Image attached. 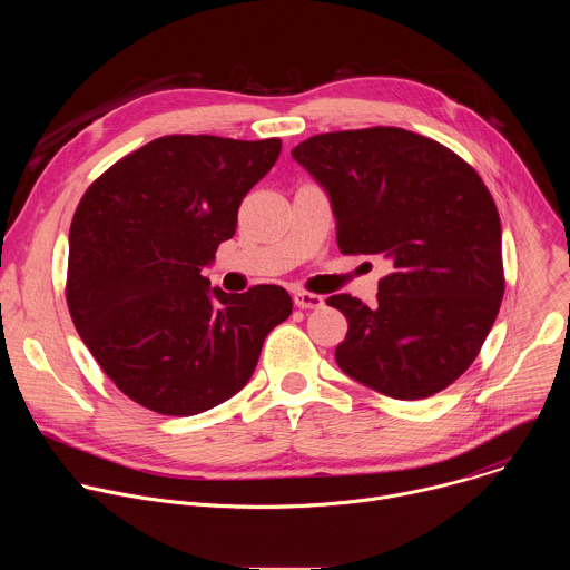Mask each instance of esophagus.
I'll use <instances>...</instances> for the list:
<instances>
[{
	"instance_id": "obj_1",
	"label": "esophagus",
	"mask_w": 570,
	"mask_h": 570,
	"mask_svg": "<svg viewBox=\"0 0 570 570\" xmlns=\"http://www.w3.org/2000/svg\"><path fill=\"white\" fill-rule=\"evenodd\" d=\"M293 302L299 308H320L324 304L322 295H315V293H308V291H295Z\"/></svg>"
}]
</instances>
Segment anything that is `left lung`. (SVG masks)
<instances>
[{
    "label": "left lung",
    "mask_w": 570,
    "mask_h": 570,
    "mask_svg": "<svg viewBox=\"0 0 570 570\" xmlns=\"http://www.w3.org/2000/svg\"><path fill=\"white\" fill-rule=\"evenodd\" d=\"M330 194L343 255H381L376 304L347 293L338 367L392 399H426L475 361L505 293L501 218L475 169L440 141L374 126L291 153Z\"/></svg>",
    "instance_id": "obj_1"
}]
</instances>
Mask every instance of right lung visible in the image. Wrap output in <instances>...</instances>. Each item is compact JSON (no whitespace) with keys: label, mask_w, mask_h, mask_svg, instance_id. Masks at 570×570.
Masks as SVG:
<instances>
[{"label":"right lung","mask_w":570,"mask_h":570,"mask_svg":"<svg viewBox=\"0 0 570 570\" xmlns=\"http://www.w3.org/2000/svg\"><path fill=\"white\" fill-rule=\"evenodd\" d=\"M279 150V137H157L80 198L69 227V315L108 379L144 409L189 417L227 401L291 315L282 286L232 295L200 275Z\"/></svg>","instance_id":"right-lung-1"}]
</instances>
